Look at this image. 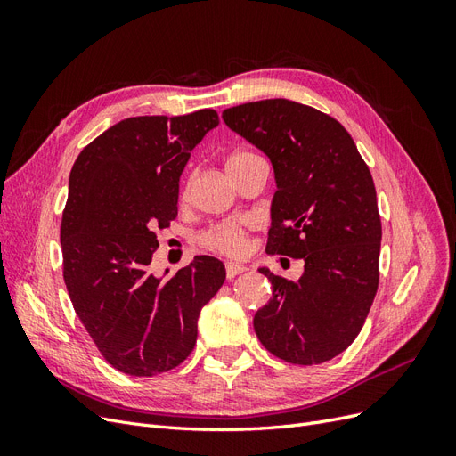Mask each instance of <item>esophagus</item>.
<instances>
[{
	"label": "esophagus",
	"instance_id": "1",
	"mask_svg": "<svg viewBox=\"0 0 456 456\" xmlns=\"http://www.w3.org/2000/svg\"><path fill=\"white\" fill-rule=\"evenodd\" d=\"M245 270H247V266L238 265V262H226V275L230 280L236 278V275H240V273H243Z\"/></svg>",
	"mask_w": 456,
	"mask_h": 456
}]
</instances>
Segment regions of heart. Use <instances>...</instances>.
<instances>
[{
    "mask_svg": "<svg viewBox=\"0 0 456 456\" xmlns=\"http://www.w3.org/2000/svg\"><path fill=\"white\" fill-rule=\"evenodd\" d=\"M255 161H260V158L253 154V151H247V150L232 151V154L226 158V171L232 176ZM188 191H190V184L186 183L183 188L184 200L188 198ZM251 226H253V220L249 216H233L228 220H220V223L209 226L201 233L200 243L207 251L226 255V256H240L247 249V232H249Z\"/></svg>",
    "mask_w": 456,
    "mask_h": 456,
    "instance_id": "obj_1",
    "label": "heart"
}]
</instances>
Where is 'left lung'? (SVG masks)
<instances>
[{"label": "left lung", "mask_w": 456, "mask_h": 456, "mask_svg": "<svg viewBox=\"0 0 456 456\" xmlns=\"http://www.w3.org/2000/svg\"><path fill=\"white\" fill-rule=\"evenodd\" d=\"M223 119L273 165L266 253L305 260L298 281L260 268L272 298L255 333L287 363L333 360L360 335L379 289L382 224L367 163L335 118L306 104L266 99L226 108Z\"/></svg>", "instance_id": "left-lung-1"}]
</instances>
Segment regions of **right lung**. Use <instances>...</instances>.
<instances>
[{"instance_id":"add662e5","label":"right lung","mask_w":456,"mask_h":456,"mask_svg":"<svg viewBox=\"0 0 456 456\" xmlns=\"http://www.w3.org/2000/svg\"><path fill=\"white\" fill-rule=\"evenodd\" d=\"M216 126L211 108L127 118L72 167L61 224L64 283L94 346L126 375L181 365L196 346L201 308L224 283L213 256H194L167 281L148 272L156 232L176 218L190 151Z\"/></svg>"}]
</instances>
